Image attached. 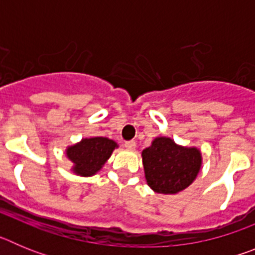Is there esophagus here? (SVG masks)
<instances>
[{
    "label": "esophagus",
    "instance_id": "obj_1",
    "mask_svg": "<svg viewBox=\"0 0 255 255\" xmlns=\"http://www.w3.org/2000/svg\"><path fill=\"white\" fill-rule=\"evenodd\" d=\"M125 148L128 150H134L136 148V143L134 140H130V141H126L125 143Z\"/></svg>",
    "mask_w": 255,
    "mask_h": 255
}]
</instances>
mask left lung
Returning a JSON list of instances; mask_svg holds the SVG:
<instances>
[{
	"instance_id": "1",
	"label": "left lung",
	"mask_w": 255,
	"mask_h": 255,
	"mask_svg": "<svg viewBox=\"0 0 255 255\" xmlns=\"http://www.w3.org/2000/svg\"><path fill=\"white\" fill-rule=\"evenodd\" d=\"M144 175L154 193L177 194L197 179L203 158L197 147H185L168 136H157L141 152Z\"/></svg>"
}]
</instances>
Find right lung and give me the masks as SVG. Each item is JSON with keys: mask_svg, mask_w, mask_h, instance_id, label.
Wrapping results in <instances>:
<instances>
[{"mask_svg": "<svg viewBox=\"0 0 255 255\" xmlns=\"http://www.w3.org/2000/svg\"><path fill=\"white\" fill-rule=\"evenodd\" d=\"M119 148V144L105 136L83 138L78 143L66 147V157L73 163L71 171L75 175L89 177L100 172L112 152Z\"/></svg>", "mask_w": 255, "mask_h": 255, "instance_id": "add662e5", "label": "right lung"}]
</instances>
